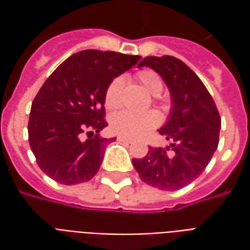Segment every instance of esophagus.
<instances>
[{
    "mask_svg": "<svg viewBox=\"0 0 250 250\" xmlns=\"http://www.w3.org/2000/svg\"><path fill=\"white\" fill-rule=\"evenodd\" d=\"M118 141L123 142V143H127V145L132 143V141H131V139H128V138H125V136H118Z\"/></svg>",
    "mask_w": 250,
    "mask_h": 250,
    "instance_id": "1",
    "label": "esophagus"
}]
</instances>
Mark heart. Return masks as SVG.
<instances>
[{
	"label": "heart",
	"instance_id": "1",
	"mask_svg": "<svg viewBox=\"0 0 250 250\" xmlns=\"http://www.w3.org/2000/svg\"><path fill=\"white\" fill-rule=\"evenodd\" d=\"M138 82L141 83L147 92L154 96H158L162 92L163 84L161 77L154 71H142L136 75ZM123 85L122 77H116L105 89L104 103L108 109H115L120 103V89ZM111 128L125 138H138L145 132L154 128L159 123V115L155 111H146L141 114L130 112V111H120L111 116Z\"/></svg>",
	"mask_w": 250,
	"mask_h": 250
}]
</instances>
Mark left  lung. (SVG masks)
Listing matches in <instances>:
<instances>
[{"mask_svg": "<svg viewBox=\"0 0 250 250\" xmlns=\"http://www.w3.org/2000/svg\"><path fill=\"white\" fill-rule=\"evenodd\" d=\"M138 66H148L166 83L171 109L159 134L166 147H148L145 158L132 165L145 184L174 191L204 173L218 146L221 118L213 98L195 73L173 56L145 57Z\"/></svg>", "mask_w": 250, "mask_h": 250, "instance_id": "1", "label": "left lung"}]
</instances>
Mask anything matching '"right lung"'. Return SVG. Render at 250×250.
Here are the masks:
<instances>
[{"label": "right lung", "instance_id": "add662e5", "mask_svg": "<svg viewBox=\"0 0 250 250\" xmlns=\"http://www.w3.org/2000/svg\"><path fill=\"white\" fill-rule=\"evenodd\" d=\"M139 60L141 56L87 49L68 57L46 79L32 103L28 134L37 165L49 178L77 185L96 175L105 146L116 141L98 135L107 125L105 89ZM85 130L90 138L82 141Z\"/></svg>", "mask_w": 250, "mask_h": 250}]
</instances>
